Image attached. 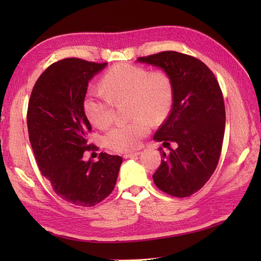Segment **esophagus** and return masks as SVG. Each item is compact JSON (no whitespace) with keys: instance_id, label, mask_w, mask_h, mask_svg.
Returning <instances> with one entry per match:
<instances>
[{"instance_id":"34e87169","label":"esophagus","mask_w":261,"mask_h":261,"mask_svg":"<svg viewBox=\"0 0 261 261\" xmlns=\"http://www.w3.org/2000/svg\"><path fill=\"white\" fill-rule=\"evenodd\" d=\"M140 154V151H136V152H130V153H125L124 154V158L125 159H127V158H134V157H137V156H139Z\"/></svg>"}]
</instances>
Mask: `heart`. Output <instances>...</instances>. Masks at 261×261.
Listing matches in <instances>:
<instances>
[{
	"instance_id": "obj_1",
	"label": "heart",
	"mask_w": 261,
	"mask_h": 261,
	"mask_svg": "<svg viewBox=\"0 0 261 261\" xmlns=\"http://www.w3.org/2000/svg\"><path fill=\"white\" fill-rule=\"evenodd\" d=\"M102 92L86 94L84 112L92 124L107 129L113 121V103L129 101V123L119 124L105 136L107 146L116 152H126L139 147L147 135L149 120L158 123L167 118L174 103V85L164 70L149 71L141 66L119 64L102 79Z\"/></svg>"
}]
</instances>
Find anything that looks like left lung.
I'll list each match as a JSON object with an SVG mask.
<instances>
[{
	"label": "left lung",
	"mask_w": 261,
	"mask_h": 261,
	"mask_svg": "<svg viewBox=\"0 0 261 261\" xmlns=\"http://www.w3.org/2000/svg\"><path fill=\"white\" fill-rule=\"evenodd\" d=\"M138 62L163 68L174 85L173 108L153 139L165 146L176 142L177 148L162 151L153 181L168 195L188 197L206 184L219 163L225 127L222 91L213 71L190 55L162 51Z\"/></svg>",
	"instance_id": "1"
}]
</instances>
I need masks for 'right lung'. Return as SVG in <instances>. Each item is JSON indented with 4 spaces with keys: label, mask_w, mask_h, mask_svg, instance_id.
<instances>
[{
    "label": "right lung",
    "mask_w": 261,
    "mask_h": 261,
    "mask_svg": "<svg viewBox=\"0 0 261 261\" xmlns=\"http://www.w3.org/2000/svg\"><path fill=\"white\" fill-rule=\"evenodd\" d=\"M107 63L65 58L51 64L37 80L28 104L29 140L42 176L64 201L91 207L107 198L115 186L120 156L98 154V162L84 159L98 149L87 140L92 131L83 108L88 82Z\"/></svg>",
    "instance_id": "right-lung-1"
}]
</instances>
